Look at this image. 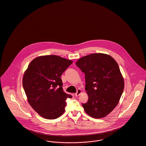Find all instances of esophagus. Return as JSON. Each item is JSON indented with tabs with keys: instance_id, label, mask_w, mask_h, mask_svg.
<instances>
[{
	"instance_id": "34e87169",
	"label": "esophagus",
	"mask_w": 146,
	"mask_h": 146,
	"mask_svg": "<svg viewBox=\"0 0 146 146\" xmlns=\"http://www.w3.org/2000/svg\"><path fill=\"white\" fill-rule=\"evenodd\" d=\"M81 93V90L80 89H78V91H77L76 93H75V96H78L80 95V94Z\"/></svg>"
}]
</instances>
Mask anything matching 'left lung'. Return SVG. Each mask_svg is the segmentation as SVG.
Here are the masks:
<instances>
[{
  "mask_svg": "<svg viewBox=\"0 0 146 146\" xmlns=\"http://www.w3.org/2000/svg\"><path fill=\"white\" fill-rule=\"evenodd\" d=\"M85 74L88 100L82 104L86 113L95 118L107 116L116 107L124 90V80L116 61L111 56L92 54L76 62Z\"/></svg>",
  "mask_w": 146,
  "mask_h": 146,
  "instance_id": "1",
  "label": "left lung"
}]
</instances>
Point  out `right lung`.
<instances>
[{"mask_svg":"<svg viewBox=\"0 0 146 146\" xmlns=\"http://www.w3.org/2000/svg\"><path fill=\"white\" fill-rule=\"evenodd\" d=\"M72 63L56 55L34 58L23 78V86L32 108L46 119H54L65 112L66 100L72 96L62 89L61 76Z\"/></svg>","mask_w":146,"mask_h":146,"instance_id":"add662e5","label":"right lung"}]
</instances>
